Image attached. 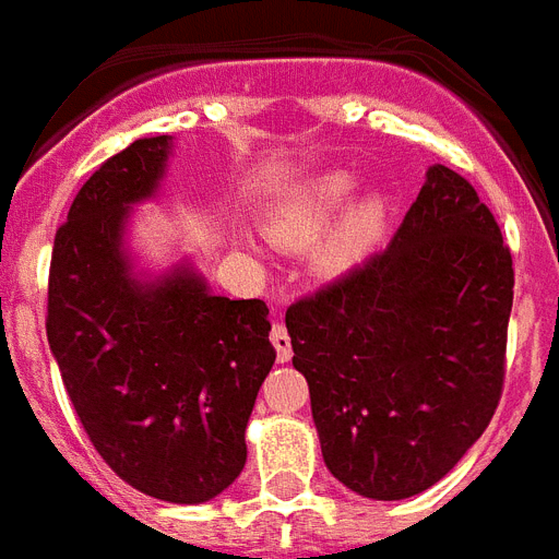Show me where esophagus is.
Segmentation results:
<instances>
[{"label":"esophagus","mask_w":559,"mask_h":559,"mask_svg":"<svg viewBox=\"0 0 559 559\" xmlns=\"http://www.w3.org/2000/svg\"><path fill=\"white\" fill-rule=\"evenodd\" d=\"M271 343H274L280 364H288L294 352H292V337H288V329H285L283 323H274V329H271Z\"/></svg>","instance_id":"34e87169"}]
</instances>
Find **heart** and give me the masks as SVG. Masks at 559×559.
Segmentation results:
<instances>
[{
  "label": "heart",
  "mask_w": 559,
  "mask_h": 559,
  "mask_svg": "<svg viewBox=\"0 0 559 559\" xmlns=\"http://www.w3.org/2000/svg\"><path fill=\"white\" fill-rule=\"evenodd\" d=\"M355 190L357 178L343 169L308 178L294 187L283 199V204L274 210V216L267 222V234L274 242L288 245V248L311 245L325 227L332 225V218L341 213ZM383 225H386V204L378 195H366L352 204L349 213L341 218V225L334 227V234L325 242L323 265L341 271V267L357 262L378 242Z\"/></svg>",
  "instance_id": "1"
}]
</instances>
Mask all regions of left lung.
<instances>
[{
  "label": "left lung",
  "mask_w": 559,
  "mask_h": 559,
  "mask_svg": "<svg viewBox=\"0 0 559 559\" xmlns=\"http://www.w3.org/2000/svg\"><path fill=\"white\" fill-rule=\"evenodd\" d=\"M511 306L497 218L436 164L383 251L285 311L334 479L383 502L444 479L502 399Z\"/></svg>",
  "instance_id": "obj_1"
}]
</instances>
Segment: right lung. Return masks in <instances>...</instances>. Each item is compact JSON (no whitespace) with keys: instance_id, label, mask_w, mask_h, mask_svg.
<instances>
[{"instance_id":"add662e5","label":"right lung","mask_w":559,"mask_h":559,"mask_svg":"<svg viewBox=\"0 0 559 559\" xmlns=\"http://www.w3.org/2000/svg\"><path fill=\"white\" fill-rule=\"evenodd\" d=\"M169 138H141L80 187L53 236L46 334L88 441L146 497L195 506L242 473L245 427L276 352L262 300L155 283L123 253L129 204L158 190Z\"/></svg>"}]
</instances>
